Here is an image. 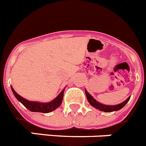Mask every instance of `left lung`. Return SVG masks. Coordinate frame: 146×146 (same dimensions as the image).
<instances>
[{"instance_id": "8db88e82", "label": "left lung", "mask_w": 146, "mask_h": 146, "mask_svg": "<svg viewBox=\"0 0 146 146\" xmlns=\"http://www.w3.org/2000/svg\"><path fill=\"white\" fill-rule=\"evenodd\" d=\"M85 92H86V97H87L88 102L90 103L91 106H93L94 108H95L96 109L99 110L100 111L104 112V113H111V112L114 111H118L119 110H121V108H123V107L126 104V103L128 102L129 100L130 99V96H129L127 99L123 101V102L120 103V104H115V105H107V104H103L102 103L99 102L98 101H96V99H94L91 94H89L86 89H85Z\"/></svg>"}]
</instances>
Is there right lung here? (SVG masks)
<instances>
[{"label": "right lung", "mask_w": 146, "mask_h": 146, "mask_svg": "<svg viewBox=\"0 0 146 146\" xmlns=\"http://www.w3.org/2000/svg\"><path fill=\"white\" fill-rule=\"evenodd\" d=\"M11 88L16 99L20 102H21L27 109L29 110L30 111L38 112V113H50V112L55 110V109H57L60 106L62 103V100H63V97H64V90H65V88H64V90H62L61 92L51 102H39L29 101L28 99L20 96L14 90L11 86Z\"/></svg>", "instance_id": "add662e5"}]
</instances>
